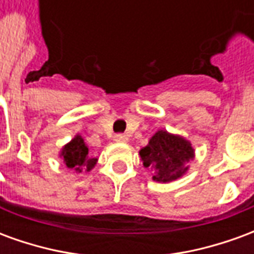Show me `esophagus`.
Wrapping results in <instances>:
<instances>
[{
  "mask_svg": "<svg viewBox=\"0 0 254 254\" xmlns=\"http://www.w3.org/2000/svg\"><path fill=\"white\" fill-rule=\"evenodd\" d=\"M114 140H116L117 143H127V134H122V133H118V134H116Z\"/></svg>",
  "mask_w": 254,
  "mask_h": 254,
  "instance_id": "obj_1",
  "label": "esophagus"
}]
</instances>
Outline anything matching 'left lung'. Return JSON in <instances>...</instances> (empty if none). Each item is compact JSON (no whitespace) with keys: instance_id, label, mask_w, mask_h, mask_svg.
I'll return each mask as SVG.
<instances>
[{"instance_id":"1","label":"left lung","mask_w":254,"mask_h":254,"mask_svg":"<svg viewBox=\"0 0 254 254\" xmlns=\"http://www.w3.org/2000/svg\"><path fill=\"white\" fill-rule=\"evenodd\" d=\"M145 169L154 173L156 182H171L181 178L189 169L188 163L194 158L191 144L178 134L158 130L149 143L140 149Z\"/></svg>"}]
</instances>
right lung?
I'll list each match as a JSON object with an SVG mask.
<instances>
[{
	"label": "right lung",
	"instance_id": "right-lung-1",
	"mask_svg": "<svg viewBox=\"0 0 254 254\" xmlns=\"http://www.w3.org/2000/svg\"><path fill=\"white\" fill-rule=\"evenodd\" d=\"M60 156L64 159L67 169H73L76 173L91 171L98 162L96 158L89 156L88 147L84 143V138L78 134L72 138V141L64 145Z\"/></svg>",
	"mask_w": 254,
	"mask_h": 254
}]
</instances>
